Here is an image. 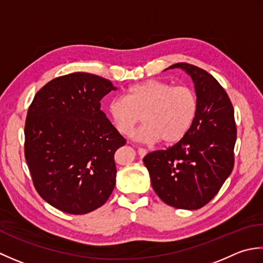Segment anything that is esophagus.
Here are the masks:
<instances>
[{
  "mask_svg": "<svg viewBox=\"0 0 263 263\" xmlns=\"http://www.w3.org/2000/svg\"><path fill=\"white\" fill-rule=\"evenodd\" d=\"M137 152H138V155H139V157H141V158H144V157H145V155L147 154L146 149H145V148H142V147H138V148H137Z\"/></svg>",
  "mask_w": 263,
  "mask_h": 263,
  "instance_id": "esophagus-1",
  "label": "esophagus"
}]
</instances>
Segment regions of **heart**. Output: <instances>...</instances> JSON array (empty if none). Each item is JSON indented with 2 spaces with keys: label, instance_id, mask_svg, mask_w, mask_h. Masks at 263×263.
<instances>
[{
  "label": "heart",
  "instance_id": "heart-1",
  "mask_svg": "<svg viewBox=\"0 0 263 263\" xmlns=\"http://www.w3.org/2000/svg\"><path fill=\"white\" fill-rule=\"evenodd\" d=\"M197 96L186 86L174 87L162 80L148 79L134 84L126 98L116 96L109 102L112 124L121 135H130L139 120L144 124L133 134L135 141L165 144L180 141L193 124L197 112Z\"/></svg>",
  "mask_w": 263,
  "mask_h": 263
}]
</instances>
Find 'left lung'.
I'll return each instance as SVG.
<instances>
[{"instance_id":"left-lung-1","label":"left lung","mask_w":263,"mask_h":263,"mask_svg":"<svg viewBox=\"0 0 263 263\" xmlns=\"http://www.w3.org/2000/svg\"><path fill=\"white\" fill-rule=\"evenodd\" d=\"M192 78L197 96L195 119L186 135L143 162L158 196L168 205L197 210L217 195L234 168L236 125L234 108L217 79L189 63H176Z\"/></svg>"}]
</instances>
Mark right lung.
<instances>
[{
    "mask_svg": "<svg viewBox=\"0 0 263 263\" xmlns=\"http://www.w3.org/2000/svg\"><path fill=\"white\" fill-rule=\"evenodd\" d=\"M116 89L108 79L73 72L51 80L31 102L25 158L36 191L58 210L88 213L115 189V152L126 139L100 102Z\"/></svg>",
    "mask_w": 263,
    "mask_h": 263,
    "instance_id": "1",
    "label": "right lung"
}]
</instances>
